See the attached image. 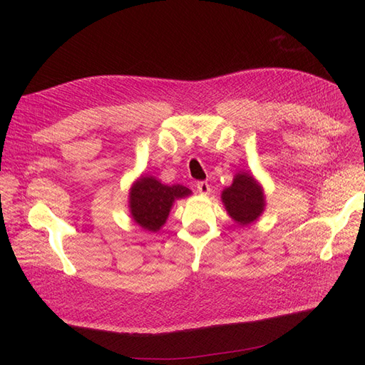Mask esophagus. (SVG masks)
Instances as JSON below:
<instances>
[{
	"mask_svg": "<svg viewBox=\"0 0 365 365\" xmlns=\"http://www.w3.org/2000/svg\"><path fill=\"white\" fill-rule=\"evenodd\" d=\"M196 190H197V193H200V195L207 196L210 193V185L205 181H200V182L196 184Z\"/></svg>",
	"mask_w": 365,
	"mask_h": 365,
	"instance_id": "esophagus-1",
	"label": "esophagus"
}]
</instances>
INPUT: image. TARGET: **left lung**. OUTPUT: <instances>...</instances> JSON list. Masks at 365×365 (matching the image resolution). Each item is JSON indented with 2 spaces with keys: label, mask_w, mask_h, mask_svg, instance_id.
Masks as SVG:
<instances>
[{
  "label": "left lung",
  "mask_w": 365,
  "mask_h": 365,
  "mask_svg": "<svg viewBox=\"0 0 365 365\" xmlns=\"http://www.w3.org/2000/svg\"><path fill=\"white\" fill-rule=\"evenodd\" d=\"M220 200L228 216L240 227L251 225L262 216L267 207L262 184L251 172L240 170L235 175L231 185L220 193Z\"/></svg>",
  "instance_id": "obj_1"
}]
</instances>
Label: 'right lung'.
Returning <instances> with one entry per match:
<instances>
[{"label": "right lung", "mask_w": 365, "mask_h": 365, "mask_svg": "<svg viewBox=\"0 0 365 365\" xmlns=\"http://www.w3.org/2000/svg\"><path fill=\"white\" fill-rule=\"evenodd\" d=\"M190 195L192 190L181 184L168 185L152 175H140L129 189L130 217L143 230L157 233L168 220L173 202Z\"/></svg>", "instance_id": "obj_1"}]
</instances>
